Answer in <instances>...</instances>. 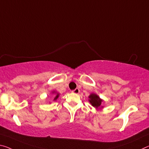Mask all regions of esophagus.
<instances>
[{
  "instance_id": "1",
  "label": "esophagus",
  "mask_w": 149,
  "mask_h": 149,
  "mask_svg": "<svg viewBox=\"0 0 149 149\" xmlns=\"http://www.w3.org/2000/svg\"><path fill=\"white\" fill-rule=\"evenodd\" d=\"M79 89H78V88H76V89H74V90H73L72 91V92H73V93H75V94H78L79 93Z\"/></svg>"
}]
</instances>
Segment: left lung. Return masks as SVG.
<instances>
[{
  "instance_id": "obj_1",
  "label": "left lung",
  "mask_w": 149,
  "mask_h": 149,
  "mask_svg": "<svg viewBox=\"0 0 149 149\" xmlns=\"http://www.w3.org/2000/svg\"><path fill=\"white\" fill-rule=\"evenodd\" d=\"M88 97L89 102L96 109H101L103 108V106L102 105L103 100L102 99H101L100 96L97 95V94L92 93L89 95Z\"/></svg>"
}]
</instances>
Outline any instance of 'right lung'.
Masks as SVG:
<instances>
[{"label":"right lung","instance_id":"right-lung-1","mask_svg":"<svg viewBox=\"0 0 149 149\" xmlns=\"http://www.w3.org/2000/svg\"><path fill=\"white\" fill-rule=\"evenodd\" d=\"M52 93L53 94V95L55 96L54 97V101H56L58 100V98L59 97V96H60V93H58L57 91H52Z\"/></svg>","mask_w":149,"mask_h":149}]
</instances>
